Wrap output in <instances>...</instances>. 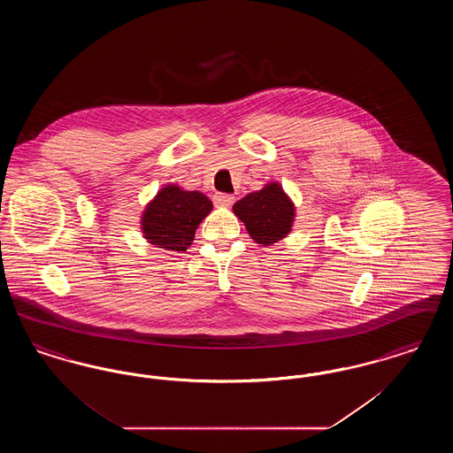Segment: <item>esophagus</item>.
Returning <instances> with one entry per match:
<instances>
[{"instance_id":"34e87169","label":"esophagus","mask_w":453,"mask_h":453,"mask_svg":"<svg viewBox=\"0 0 453 453\" xmlns=\"http://www.w3.org/2000/svg\"><path fill=\"white\" fill-rule=\"evenodd\" d=\"M234 196L229 194H216L214 195V203L217 207H231L234 203Z\"/></svg>"}]
</instances>
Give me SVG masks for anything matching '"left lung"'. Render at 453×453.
Segmentation results:
<instances>
[{
    "instance_id": "8db88e82",
    "label": "left lung",
    "mask_w": 453,
    "mask_h": 453,
    "mask_svg": "<svg viewBox=\"0 0 453 453\" xmlns=\"http://www.w3.org/2000/svg\"><path fill=\"white\" fill-rule=\"evenodd\" d=\"M233 212L244 222L255 242L272 246L290 234L296 220V203L279 181H270L261 190L237 200Z\"/></svg>"
}]
</instances>
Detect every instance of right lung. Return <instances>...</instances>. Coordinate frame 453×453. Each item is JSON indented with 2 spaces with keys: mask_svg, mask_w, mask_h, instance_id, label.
<instances>
[{
  "mask_svg": "<svg viewBox=\"0 0 453 453\" xmlns=\"http://www.w3.org/2000/svg\"><path fill=\"white\" fill-rule=\"evenodd\" d=\"M212 212V202L198 190L165 185L142 211V237L154 248L172 253L187 251L200 222Z\"/></svg>",
  "mask_w": 453,
  "mask_h": 453,
  "instance_id": "1",
  "label": "right lung"
}]
</instances>
